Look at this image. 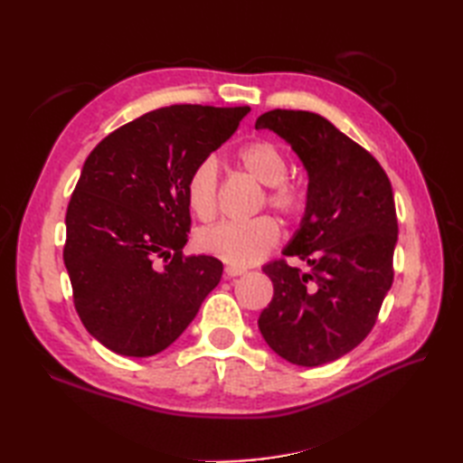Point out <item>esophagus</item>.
Returning a JSON list of instances; mask_svg holds the SVG:
<instances>
[{"label":"esophagus","mask_w":463,"mask_h":463,"mask_svg":"<svg viewBox=\"0 0 463 463\" xmlns=\"http://www.w3.org/2000/svg\"><path fill=\"white\" fill-rule=\"evenodd\" d=\"M247 272V269H242V267H237V264H226L224 267V274L229 279H234V277H242V274Z\"/></svg>","instance_id":"esophagus-1"}]
</instances>
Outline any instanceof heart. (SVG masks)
Masks as SVG:
<instances>
[{"label": "heart", "mask_w": 463, "mask_h": 463, "mask_svg": "<svg viewBox=\"0 0 463 463\" xmlns=\"http://www.w3.org/2000/svg\"><path fill=\"white\" fill-rule=\"evenodd\" d=\"M241 165L254 179L269 184V204L287 216H298L307 209L308 193L304 186L287 181L288 159L277 143L252 141L241 146ZM186 201L201 221H211L219 209V163L204 156L186 179ZM280 241L279 222L272 216H254L249 221H221L206 226L196 237V244L206 254L224 262L247 267L277 247Z\"/></svg>", "instance_id": "b5f03b06"}]
</instances>
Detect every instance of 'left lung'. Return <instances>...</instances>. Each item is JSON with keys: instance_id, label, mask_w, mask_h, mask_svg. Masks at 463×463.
<instances>
[{"instance_id": "1", "label": "left lung", "mask_w": 463, "mask_h": 463, "mask_svg": "<svg viewBox=\"0 0 463 463\" xmlns=\"http://www.w3.org/2000/svg\"><path fill=\"white\" fill-rule=\"evenodd\" d=\"M257 129L274 131L308 173V203L287 257L264 267L274 297L260 312L262 338L297 366H322L368 336L394 280L398 219L394 193L380 163L310 111L274 109Z\"/></svg>"}]
</instances>
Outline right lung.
Wrapping results in <instances>:
<instances>
[{
    "label": "right lung",
    "mask_w": 463,
    "mask_h": 463,
    "mask_svg": "<svg viewBox=\"0 0 463 463\" xmlns=\"http://www.w3.org/2000/svg\"><path fill=\"white\" fill-rule=\"evenodd\" d=\"M250 107L171 105L107 135L67 206L65 269L95 340L146 358L181 336L222 277L214 257H184L186 179Z\"/></svg>",
    "instance_id": "obj_1"
}]
</instances>
